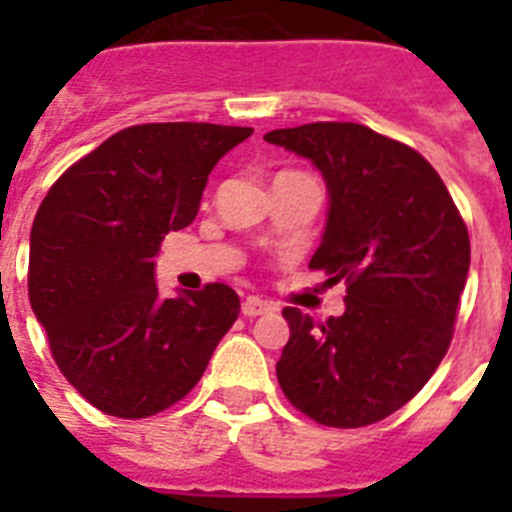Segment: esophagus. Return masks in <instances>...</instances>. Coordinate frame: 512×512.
I'll list each match as a JSON object with an SVG mask.
<instances>
[{
    "mask_svg": "<svg viewBox=\"0 0 512 512\" xmlns=\"http://www.w3.org/2000/svg\"><path fill=\"white\" fill-rule=\"evenodd\" d=\"M241 310L246 318H256V315H264V312H269L271 305L266 300H261V297H246L241 305Z\"/></svg>",
    "mask_w": 512,
    "mask_h": 512,
    "instance_id": "1",
    "label": "esophagus"
}]
</instances>
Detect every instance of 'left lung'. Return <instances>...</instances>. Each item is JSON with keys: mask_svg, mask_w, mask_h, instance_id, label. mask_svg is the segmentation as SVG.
<instances>
[{"mask_svg": "<svg viewBox=\"0 0 512 512\" xmlns=\"http://www.w3.org/2000/svg\"><path fill=\"white\" fill-rule=\"evenodd\" d=\"M266 143L323 174L328 217L310 269L346 282V310L315 323L284 307L287 400L330 428H361L413 400L449 351L469 233L449 189L405 143L359 122L271 130Z\"/></svg>", "mask_w": 512, "mask_h": 512, "instance_id": "left-lung-1", "label": "left lung"}]
</instances>
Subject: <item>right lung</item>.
<instances>
[{
  "label": "right lung",
  "instance_id": "add662e5",
  "mask_svg": "<svg viewBox=\"0 0 512 512\" xmlns=\"http://www.w3.org/2000/svg\"><path fill=\"white\" fill-rule=\"evenodd\" d=\"M251 128L148 122L107 138L45 194L27 292L63 377L94 408L148 418L200 382L241 300L228 284L161 297L164 235L187 228L207 176Z\"/></svg>",
  "mask_w": 512,
  "mask_h": 512
}]
</instances>
